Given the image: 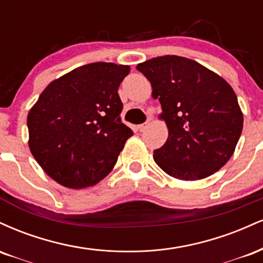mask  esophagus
I'll return each instance as SVG.
<instances>
[{"instance_id":"obj_1","label":"esophagus","mask_w":263,"mask_h":263,"mask_svg":"<svg viewBox=\"0 0 263 263\" xmlns=\"http://www.w3.org/2000/svg\"><path fill=\"white\" fill-rule=\"evenodd\" d=\"M149 125H150V119L146 120V122L143 123V124H139V125H138V129H139V130H140V132H144L145 129H146Z\"/></svg>"}]
</instances>
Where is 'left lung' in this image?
Returning a JSON list of instances; mask_svg holds the SVG:
<instances>
[{"label": "left lung", "instance_id": "8db88e82", "mask_svg": "<svg viewBox=\"0 0 263 263\" xmlns=\"http://www.w3.org/2000/svg\"><path fill=\"white\" fill-rule=\"evenodd\" d=\"M159 98L168 138L154 151L166 174L183 181L208 177L229 161L242 132L237 97L221 76L191 59L165 55L139 64Z\"/></svg>", "mask_w": 263, "mask_h": 263}]
</instances>
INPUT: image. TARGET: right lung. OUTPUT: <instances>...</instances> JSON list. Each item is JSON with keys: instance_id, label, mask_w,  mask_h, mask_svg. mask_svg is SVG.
Masks as SVG:
<instances>
[{"instance_id": "add662e5", "label": "right lung", "mask_w": 263, "mask_h": 263, "mask_svg": "<svg viewBox=\"0 0 263 263\" xmlns=\"http://www.w3.org/2000/svg\"><path fill=\"white\" fill-rule=\"evenodd\" d=\"M129 71L113 63L76 67L49 83L28 113L30 153L61 186H95L113 170L133 135L118 95Z\"/></svg>"}]
</instances>
